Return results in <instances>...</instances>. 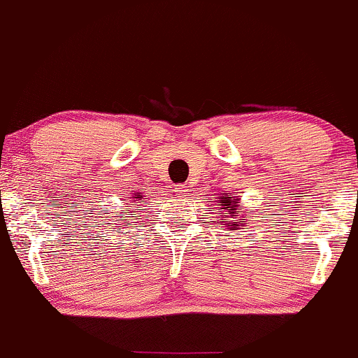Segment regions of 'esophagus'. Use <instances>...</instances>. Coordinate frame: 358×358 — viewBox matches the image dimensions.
Masks as SVG:
<instances>
[{
  "instance_id": "1",
  "label": "esophagus",
  "mask_w": 358,
  "mask_h": 358,
  "mask_svg": "<svg viewBox=\"0 0 358 358\" xmlns=\"http://www.w3.org/2000/svg\"><path fill=\"white\" fill-rule=\"evenodd\" d=\"M175 192H176V195H180V197H185L188 188L185 185H178L175 188Z\"/></svg>"
}]
</instances>
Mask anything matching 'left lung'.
Masks as SVG:
<instances>
[{
	"label": "left lung",
	"instance_id": "8db88e82",
	"mask_svg": "<svg viewBox=\"0 0 358 358\" xmlns=\"http://www.w3.org/2000/svg\"><path fill=\"white\" fill-rule=\"evenodd\" d=\"M215 202H217L219 206L217 212H215V214L219 215L217 221H215L219 226L226 227L227 231H236L248 224V221H246L245 217V210L239 209L241 200L238 197H234V195L221 194V197L215 199Z\"/></svg>",
	"mask_w": 358,
	"mask_h": 358
}]
</instances>
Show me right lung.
<instances>
[{"instance_id": "1", "label": "right lung", "mask_w": 358, "mask_h": 358, "mask_svg": "<svg viewBox=\"0 0 358 358\" xmlns=\"http://www.w3.org/2000/svg\"><path fill=\"white\" fill-rule=\"evenodd\" d=\"M132 199H134V203H129V206H125V207H131V209H134V207L137 206V200H141V199H143V195H141L139 194V192H136V194L134 195H132ZM137 210V209H136ZM132 212V210H131ZM129 215H132V214H129ZM132 217H134V215H132ZM125 226H131V221H129V219H125Z\"/></svg>"}]
</instances>
